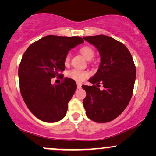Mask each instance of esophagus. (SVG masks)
<instances>
[{
	"label": "esophagus",
	"instance_id": "esophagus-1",
	"mask_svg": "<svg viewBox=\"0 0 156 156\" xmlns=\"http://www.w3.org/2000/svg\"><path fill=\"white\" fill-rule=\"evenodd\" d=\"M77 87H78V89L81 88V83H77Z\"/></svg>",
	"mask_w": 156,
	"mask_h": 156
}]
</instances>
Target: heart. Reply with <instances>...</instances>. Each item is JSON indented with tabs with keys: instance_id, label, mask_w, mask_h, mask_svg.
<instances>
[{
	"instance_id": "1",
	"label": "heart",
	"mask_w": 156,
	"mask_h": 156,
	"mask_svg": "<svg viewBox=\"0 0 156 156\" xmlns=\"http://www.w3.org/2000/svg\"><path fill=\"white\" fill-rule=\"evenodd\" d=\"M80 52L83 55L84 58H87V60L92 59L94 55L93 50L90 47H88V46H84V47L80 48ZM69 59H70V55L67 54L66 55L65 59H64V62H65L66 64L69 63ZM88 76V73L85 72V71L80 70L78 69H73L67 73V76L68 78L76 80L77 82L83 81L86 78H87Z\"/></svg>"
}]
</instances>
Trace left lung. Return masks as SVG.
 Returning a JSON list of instances; mask_svg holds the SVG:
<instances>
[{"mask_svg": "<svg viewBox=\"0 0 156 156\" xmlns=\"http://www.w3.org/2000/svg\"><path fill=\"white\" fill-rule=\"evenodd\" d=\"M83 38L101 55L99 68L89 79L92 86H82L87 92L83 101L86 114L96 122H108L120 115L131 99L136 76L135 64L126 46L112 37L97 35ZM101 83L103 90L98 88Z\"/></svg>", "mask_w": 156, "mask_h": 156, "instance_id": "obj_1", "label": "left lung"}]
</instances>
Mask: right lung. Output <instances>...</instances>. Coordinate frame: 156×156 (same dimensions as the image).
Returning <instances> with one entry per match:
<instances>
[{
    "label": "right lung",
    "instance_id": "obj_1",
    "mask_svg": "<svg viewBox=\"0 0 156 156\" xmlns=\"http://www.w3.org/2000/svg\"><path fill=\"white\" fill-rule=\"evenodd\" d=\"M83 42L79 37L48 35L32 43L23 54L18 69L21 95L40 120L55 122L65 117L76 83L65 78L62 83L53 85L51 79L62 76L68 52Z\"/></svg>",
    "mask_w": 156,
    "mask_h": 156
}]
</instances>
